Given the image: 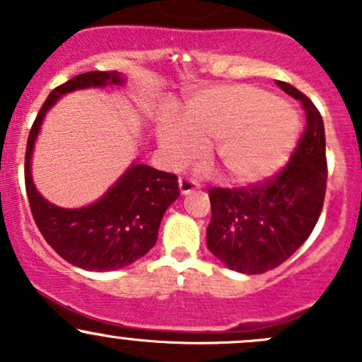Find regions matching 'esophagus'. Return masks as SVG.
Wrapping results in <instances>:
<instances>
[{
	"label": "esophagus",
	"mask_w": 362,
	"mask_h": 362,
	"mask_svg": "<svg viewBox=\"0 0 362 362\" xmlns=\"http://www.w3.org/2000/svg\"><path fill=\"white\" fill-rule=\"evenodd\" d=\"M178 187H180V192H182V194H184V196H185V194H191V192L196 189V182L191 180V178L182 177L180 180H178Z\"/></svg>",
	"instance_id": "obj_1"
}]
</instances>
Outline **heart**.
I'll return each instance as SVG.
<instances>
[{"instance_id":"obj_1","label":"heart","mask_w":362,"mask_h":362,"mask_svg":"<svg viewBox=\"0 0 362 362\" xmlns=\"http://www.w3.org/2000/svg\"><path fill=\"white\" fill-rule=\"evenodd\" d=\"M299 134L298 115L275 96L252 86L214 87L192 98L185 122L170 117L159 127V144L171 166L214 156L235 184H252L279 170Z\"/></svg>"}]
</instances>
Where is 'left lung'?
<instances>
[{
    "mask_svg": "<svg viewBox=\"0 0 362 362\" xmlns=\"http://www.w3.org/2000/svg\"><path fill=\"white\" fill-rule=\"evenodd\" d=\"M276 86L301 101L306 129L282 173L245 189H210L208 250L229 269L257 275L291 257L315 228L326 194L324 122L315 105L291 83Z\"/></svg>",
    "mask_w": 362,
    "mask_h": 362,
    "instance_id": "1",
    "label": "left lung"
}]
</instances>
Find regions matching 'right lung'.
<instances>
[{"mask_svg":"<svg viewBox=\"0 0 362 362\" xmlns=\"http://www.w3.org/2000/svg\"><path fill=\"white\" fill-rule=\"evenodd\" d=\"M124 83L126 76L117 71H89L56 87L36 117L25 147V191L33 218L47 243L64 261L87 272H113L144 257L158 242L164 211L180 194L175 175L136 160L100 199L87 206H57L36 189L31 159L47 112L75 90Z\"/></svg>","mask_w":362,"mask_h":362,"instance_id":"obj_1","label":"right lung"}]
</instances>
